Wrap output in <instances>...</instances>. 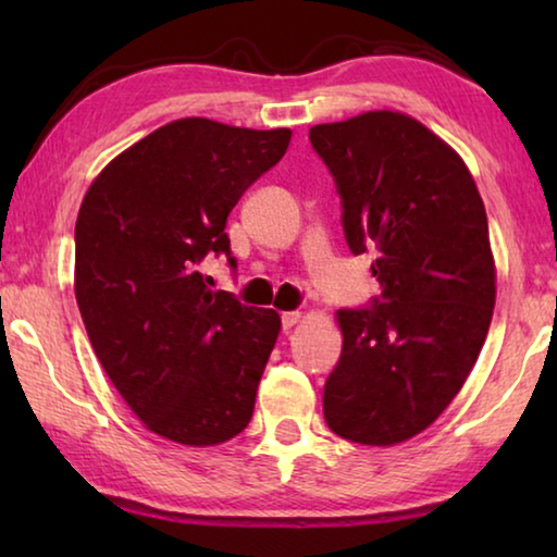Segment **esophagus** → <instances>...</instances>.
<instances>
[{
  "mask_svg": "<svg viewBox=\"0 0 557 557\" xmlns=\"http://www.w3.org/2000/svg\"><path fill=\"white\" fill-rule=\"evenodd\" d=\"M299 319H301L299 312H285V314H282V329H285V332H289L292 326L299 324Z\"/></svg>",
  "mask_w": 557,
  "mask_h": 557,
  "instance_id": "obj_1",
  "label": "esophagus"
}]
</instances>
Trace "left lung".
I'll return each instance as SVG.
<instances>
[{"mask_svg":"<svg viewBox=\"0 0 557 557\" xmlns=\"http://www.w3.org/2000/svg\"><path fill=\"white\" fill-rule=\"evenodd\" d=\"M334 174L351 252L375 250L383 301L338 309L342 358L324 385L338 437L393 447L461 391L492 324L496 265L469 166L422 122L371 110L309 129Z\"/></svg>","mask_w":557,"mask_h":557,"instance_id":"left-lung-1","label":"left lung"}]
</instances>
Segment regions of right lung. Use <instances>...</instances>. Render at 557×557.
<instances>
[{"instance_id": "1", "label": "right lung", "mask_w": 557, "mask_h": 557, "mask_svg": "<svg viewBox=\"0 0 557 557\" xmlns=\"http://www.w3.org/2000/svg\"><path fill=\"white\" fill-rule=\"evenodd\" d=\"M289 139L287 127L182 117L120 152L83 196L75 301L108 379L159 437L213 447L252 418L280 314L209 289L196 265L231 256L228 213Z\"/></svg>"}]
</instances>
